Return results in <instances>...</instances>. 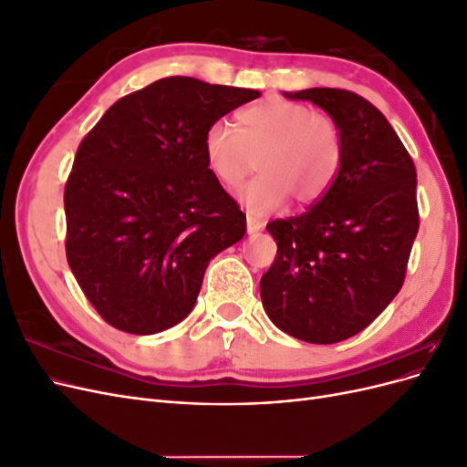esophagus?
<instances>
[{
    "label": "esophagus",
    "instance_id": "obj_1",
    "mask_svg": "<svg viewBox=\"0 0 467 467\" xmlns=\"http://www.w3.org/2000/svg\"><path fill=\"white\" fill-rule=\"evenodd\" d=\"M263 228H265V222H263V220H259V218H255V216L247 214V234H249V235L261 232Z\"/></svg>",
    "mask_w": 467,
    "mask_h": 467
}]
</instances>
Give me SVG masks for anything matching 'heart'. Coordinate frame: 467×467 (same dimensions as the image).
Listing matches in <instances>:
<instances>
[{
	"label": "heart",
	"instance_id": "heart-1",
	"mask_svg": "<svg viewBox=\"0 0 467 467\" xmlns=\"http://www.w3.org/2000/svg\"><path fill=\"white\" fill-rule=\"evenodd\" d=\"M261 173L239 192L255 216H266L296 199L300 206L321 201L337 177L343 158L341 130L335 120L302 103L268 97L230 122H212L202 138V155L220 185L235 189L251 171Z\"/></svg>",
	"mask_w": 467,
	"mask_h": 467
}]
</instances>
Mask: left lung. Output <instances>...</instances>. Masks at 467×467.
Listing matches in <instances>:
<instances>
[{"instance_id": "left-lung-1", "label": "left lung", "mask_w": 467, "mask_h": 467, "mask_svg": "<svg viewBox=\"0 0 467 467\" xmlns=\"http://www.w3.org/2000/svg\"><path fill=\"white\" fill-rule=\"evenodd\" d=\"M282 95L327 112L343 158L306 214L266 223L278 251L261 278V300L280 331L333 345L368 327L403 285L419 232L417 171L388 119L360 95L331 88Z\"/></svg>"}]
</instances>
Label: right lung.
<instances>
[{
  "label": "right lung",
  "instance_id": "obj_1",
  "mask_svg": "<svg viewBox=\"0 0 467 467\" xmlns=\"http://www.w3.org/2000/svg\"><path fill=\"white\" fill-rule=\"evenodd\" d=\"M261 93L163 78L112 105L78 148L64 191L66 257L107 323L153 335L185 319L208 263L247 220L202 155L212 122Z\"/></svg>",
  "mask_w": 467,
  "mask_h": 467
}]
</instances>
